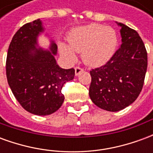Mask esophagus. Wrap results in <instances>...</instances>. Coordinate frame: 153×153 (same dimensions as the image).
<instances>
[{
  "label": "esophagus",
  "instance_id": "34e87169",
  "mask_svg": "<svg viewBox=\"0 0 153 153\" xmlns=\"http://www.w3.org/2000/svg\"><path fill=\"white\" fill-rule=\"evenodd\" d=\"M83 70L81 68V67L79 66L75 67V75H76V76H78V75H79L81 72H83Z\"/></svg>",
  "mask_w": 153,
  "mask_h": 153
}]
</instances>
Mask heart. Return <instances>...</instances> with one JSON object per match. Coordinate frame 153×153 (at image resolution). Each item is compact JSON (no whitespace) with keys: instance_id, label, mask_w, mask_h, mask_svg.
<instances>
[{"instance_id":"heart-1","label":"heart","mask_w":153,"mask_h":153,"mask_svg":"<svg viewBox=\"0 0 153 153\" xmlns=\"http://www.w3.org/2000/svg\"><path fill=\"white\" fill-rule=\"evenodd\" d=\"M68 46L60 45L62 56L69 62L76 60L77 53H82V59L87 65L100 66L112 57L117 46V34L111 27L98 24L79 26L73 28L67 36Z\"/></svg>"}]
</instances>
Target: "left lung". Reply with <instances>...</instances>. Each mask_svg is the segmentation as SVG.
I'll return each instance as SVG.
<instances>
[{"label": "left lung", "mask_w": 153, "mask_h": 153, "mask_svg": "<svg viewBox=\"0 0 153 153\" xmlns=\"http://www.w3.org/2000/svg\"><path fill=\"white\" fill-rule=\"evenodd\" d=\"M116 24L120 27V47L106 65L90 71V98L97 106L112 112L137 99L148 68V53L138 33Z\"/></svg>", "instance_id": "8db88e82"}]
</instances>
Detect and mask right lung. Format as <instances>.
I'll return each instance as SVG.
<instances>
[{
	"label": "right lung",
	"mask_w": 153,
	"mask_h": 153,
	"mask_svg": "<svg viewBox=\"0 0 153 153\" xmlns=\"http://www.w3.org/2000/svg\"><path fill=\"white\" fill-rule=\"evenodd\" d=\"M44 32L38 19L16 32L6 58V77L12 93L22 107L38 115L56 112L63 104L65 83L74 77V70H65L56 63L57 46L51 39L49 50L38 46Z\"/></svg>",
	"instance_id": "obj_1"
}]
</instances>
